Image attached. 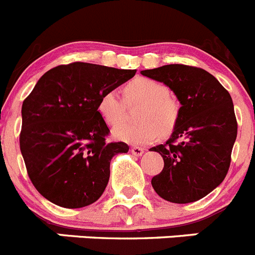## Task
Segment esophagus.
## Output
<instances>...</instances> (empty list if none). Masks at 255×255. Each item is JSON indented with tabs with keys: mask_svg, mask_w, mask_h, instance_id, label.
<instances>
[{
	"mask_svg": "<svg viewBox=\"0 0 255 255\" xmlns=\"http://www.w3.org/2000/svg\"><path fill=\"white\" fill-rule=\"evenodd\" d=\"M130 152H132V155H134V156H141L142 153H143V148L134 146V147L130 148Z\"/></svg>",
	"mask_w": 255,
	"mask_h": 255,
	"instance_id": "34e87169",
	"label": "esophagus"
}]
</instances>
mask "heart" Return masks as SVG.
Returning <instances> with one entry per match:
<instances>
[{
  "label": "heart",
  "mask_w": 255,
  "mask_h": 255,
  "mask_svg": "<svg viewBox=\"0 0 255 255\" xmlns=\"http://www.w3.org/2000/svg\"><path fill=\"white\" fill-rule=\"evenodd\" d=\"M123 96L130 105L141 103L136 112L139 122L117 126L113 129L117 139L130 144H146L155 141L159 134L166 137L175 129L180 105L165 84L148 77H137L126 85ZM125 103L117 91L108 90L100 96L98 112L108 126H116L124 118Z\"/></svg>",
  "instance_id": "obj_1"
}]
</instances>
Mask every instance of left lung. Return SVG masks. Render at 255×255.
<instances>
[{"instance_id":"left-lung-1","label":"left lung","mask_w":255,"mask_h":255,"mask_svg":"<svg viewBox=\"0 0 255 255\" xmlns=\"http://www.w3.org/2000/svg\"><path fill=\"white\" fill-rule=\"evenodd\" d=\"M141 73L170 88L182 104L170 138L150 148L164 159V169L151 184L165 201H198L221 184L230 167L238 134L233 99L202 68L166 65Z\"/></svg>"}]
</instances>
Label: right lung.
I'll return each mask as SVG.
<instances>
[{
    "label": "right lung",
    "mask_w": 255,
    "mask_h": 255,
    "mask_svg": "<svg viewBox=\"0 0 255 255\" xmlns=\"http://www.w3.org/2000/svg\"><path fill=\"white\" fill-rule=\"evenodd\" d=\"M136 75V70L73 62L45 72L22 103L20 150L39 193L65 208L100 198L111 160L128 152L108 142L109 128L98 112L100 96Z\"/></svg>",
    "instance_id": "right-lung-1"
}]
</instances>
